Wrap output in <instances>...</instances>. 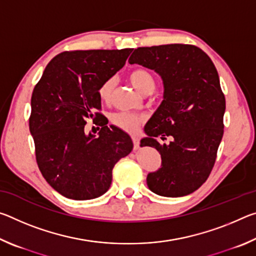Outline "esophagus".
Returning a JSON list of instances; mask_svg holds the SVG:
<instances>
[{"mask_svg": "<svg viewBox=\"0 0 256 256\" xmlns=\"http://www.w3.org/2000/svg\"><path fill=\"white\" fill-rule=\"evenodd\" d=\"M132 141H133V146H134V150L138 149V146H140V141H138V138L136 136H132Z\"/></svg>", "mask_w": 256, "mask_h": 256, "instance_id": "esophagus-1", "label": "esophagus"}]
</instances>
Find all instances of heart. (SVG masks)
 <instances>
[{"label":"heart","mask_w":256,"mask_h":256,"mask_svg":"<svg viewBox=\"0 0 256 256\" xmlns=\"http://www.w3.org/2000/svg\"><path fill=\"white\" fill-rule=\"evenodd\" d=\"M128 80L138 92L146 94V96L152 94L156 89V84H157L152 73L144 68H134V70L130 72ZM114 86L115 80L112 78L102 82L98 89V96L100 98V100L105 102L110 100ZM110 122L115 126L123 130V131L136 132L138 128L144 122V118L138 114H134V112H118L110 116Z\"/></svg>","instance_id":"heart-1"}]
</instances>
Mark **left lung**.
I'll list each match as a JSON object with an SVG mask.
<instances>
[{"instance_id": "obj_1", "label": "left lung", "mask_w": 256, "mask_h": 256, "mask_svg": "<svg viewBox=\"0 0 256 256\" xmlns=\"http://www.w3.org/2000/svg\"><path fill=\"white\" fill-rule=\"evenodd\" d=\"M130 64L154 70L162 76L164 100L144 128L141 140L159 151L162 167L149 172L154 193L177 198L193 193L208 180L224 136L226 99L211 58L194 45L138 47ZM170 144H159L157 137Z\"/></svg>"}]
</instances>
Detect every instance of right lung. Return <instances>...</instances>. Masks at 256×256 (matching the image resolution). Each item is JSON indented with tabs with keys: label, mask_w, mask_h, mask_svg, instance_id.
<instances>
[{
	"label": "right lung",
	"mask_w": 256,
	"mask_h": 256,
	"mask_svg": "<svg viewBox=\"0 0 256 256\" xmlns=\"http://www.w3.org/2000/svg\"><path fill=\"white\" fill-rule=\"evenodd\" d=\"M132 48L63 52L47 64L32 96L29 130L36 160L47 183L72 200L106 193L112 172L133 149L128 133L100 125L84 131L86 120L102 118L98 89L124 66Z\"/></svg>",
	"instance_id": "add662e5"
}]
</instances>
